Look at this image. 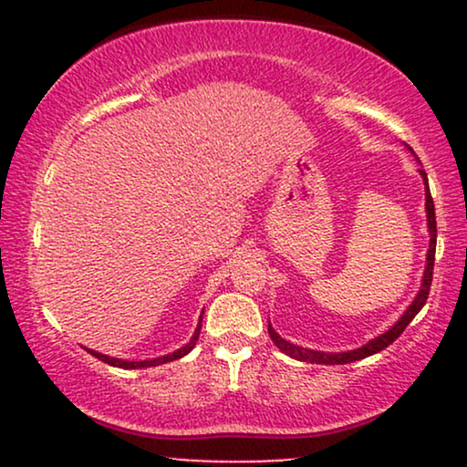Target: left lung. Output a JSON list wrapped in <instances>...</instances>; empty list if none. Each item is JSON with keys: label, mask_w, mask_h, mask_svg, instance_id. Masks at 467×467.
Instances as JSON below:
<instances>
[{"label": "left lung", "mask_w": 467, "mask_h": 467, "mask_svg": "<svg viewBox=\"0 0 467 467\" xmlns=\"http://www.w3.org/2000/svg\"><path fill=\"white\" fill-rule=\"evenodd\" d=\"M408 150H410L414 155V150L410 149V146H408ZM417 161H419V157H417ZM419 174H420V178H423V184H425V213H427V232H430V248H427V259H425L427 264H425L423 280H420V289L417 293V297L412 299V304L408 306L404 315L398 318V323H395L393 327H389L385 334L376 336L368 344H363L361 348L347 350V353H325V350H312V348L297 347V344H293L289 340H285V337H280L276 334V329H274L272 325H267V331H270L272 342L276 344V347L283 350L285 355H289L297 361L321 363V366H342V363L366 359V357L380 353V350H385L389 344L398 340L401 331L408 327V323H410L412 318L419 315L420 308H423L425 302H427V296H430L431 276H433V259H436V208H433V200H431V193H430V182H427V174L423 170H419Z\"/></svg>", "instance_id": "left-lung-1"}]
</instances>
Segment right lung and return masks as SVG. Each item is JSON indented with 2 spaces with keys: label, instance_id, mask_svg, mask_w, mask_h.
I'll return each instance as SVG.
<instances>
[{
  "label": "right lung",
  "instance_id": "add662e5",
  "mask_svg": "<svg viewBox=\"0 0 467 467\" xmlns=\"http://www.w3.org/2000/svg\"><path fill=\"white\" fill-rule=\"evenodd\" d=\"M202 317H203V312L200 315V323H197V327H195V334H193V337H191V340L184 344V347H181L178 350H174V353H170V355H163V357H155V359H144V361H127V359H119V357H108V355H104V353H98V350H93V348H87V353H91L93 357H98L99 361H104V363H108V366H112V368H123V369H140V368H152V366H161V363H168V361H174V359H181V357H184L187 353H191V350H193V347H195V342H197V337H200V329H202Z\"/></svg>",
  "mask_w": 467,
  "mask_h": 467
}]
</instances>
